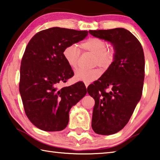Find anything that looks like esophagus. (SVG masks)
Listing matches in <instances>:
<instances>
[{
	"label": "esophagus",
	"instance_id": "34e87169",
	"mask_svg": "<svg viewBox=\"0 0 160 160\" xmlns=\"http://www.w3.org/2000/svg\"><path fill=\"white\" fill-rule=\"evenodd\" d=\"M85 87L86 88H88V86L89 85V84H88V83H85Z\"/></svg>",
	"mask_w": 160,
	"mask_h": 160
}]
</instances>
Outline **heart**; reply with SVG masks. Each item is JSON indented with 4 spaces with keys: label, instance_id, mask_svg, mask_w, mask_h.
I'll list each match as a JSON object with an SVG mask.
<instances>
[{
    "label": "heart",
    "instance_id": "heart-1",
    "mask_svg": "<svg viewBox=\"0 0 160 160\" xmlns=\"http://www.w3.org/2000/svg\"><path fill=\"white\" fill-rule=\"evenodd\" d=\"M82 49L95 55L94 65H98L102 69H107L112 64L115 59V51L112 48H108V42L98 38H90L81 44ZM81 50L77 44H70L63 50V57L65 61L72 68L78 66V60ZM100 71L97 69L85 70L78 69L75 72V80L89 83L100 76Z\"/></svg>",
    "mask_w": 160,
    "mask_h": 160
}]
</instances>
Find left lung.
Here are the masks:
<instances>
[{
    "label": "left lung",
    "instance_id": "8db88e82",
    "mask_svg": "<svg viewBox=\"0 0 160 160\" xmlns=\"http://www.w3.org/2000/svg\"><path fill=\"white\" fill-rule=\"evenodd\" d=\"M89 32L110 41L115 51L110 66L87 89L95 102L92 130L99 135H112L128 124L141 99L144 79L143 49L138 38L125 28Z\"/></svg>",
    "mask_w": 160,
    "mask_h": 160
}]
</instances>
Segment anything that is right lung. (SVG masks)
Masks as SVG:
<instances>
[{
    "label": "right lung",
    "mask_w": 160,
    "mask_h": 160,
    "mask_svg": "<svg viewBox=\"0 0 160 160\" xmlns=\"http://www.w3.org/2000/svg\"><path fill=\"white\" fill-rule=\"evenodd\" d=\"M88 34L86 30L50 28L37 32L27 45L21 60L19 91L28 118L40 130H64L71 108L87 93L82 82L61 89L58 85L74 75L63 50Z\"/></svg>",
    "instance_id": "add662e5"
}]
</instances>
